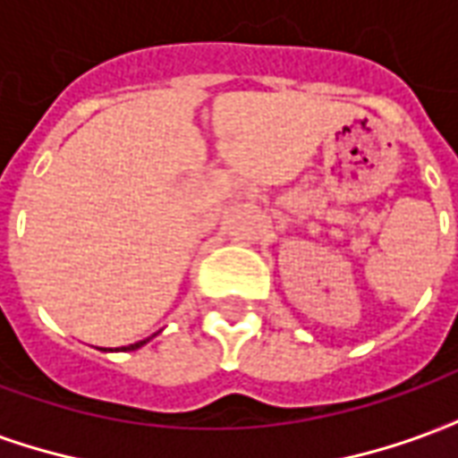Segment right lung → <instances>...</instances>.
Instances as JSON below:
<instances>
[{"instance_id":"1","label":"right lung","mask_w":458,"mask_h":458,"mask_svg":"<svg viewBox=\"0 0 458 458\" xmlns=\"http://www.w3.org/2000/svg\"><path fill=\"white\" fill-rule=\"evenodd\" d=\"M151 338H154V336H149V338H144V341H137V344H130V345H122L120 351H137V348H141V345H144V344H149Z\"/></svg>"}]
</instances>
